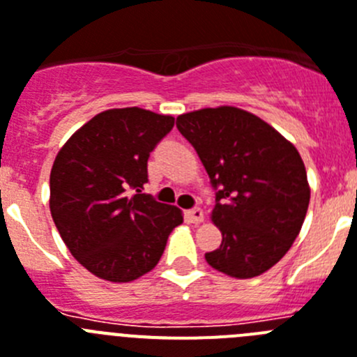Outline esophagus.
Returning <instances> with one entry per match:
<instances>
[{
	"instance_id": "1",
	"label": "esophagus",
	"mask_w": 357,
	"mask_h": 357,
	"mask_svg": "<svg viewBox=\"0 0 357 357\" xmlns=\"http://www.w3.org/2000/svg\"><path fill=\"white\" fill-rule=\"evenodd\" d=\"M185 215H187L188 221L194 222V225H201V222H203V219H204V213H203V210H201V208L188 210Z\"/></svg>"
}]
</instances>
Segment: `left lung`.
Segmentation results:
<instances>
[{
    "label": "left lung",
    "instance_id": "8db88e82",
    "mask_svg": "<svg viewBox=\"0 0 357 357\" xmlns=\"http://www.w3.org/2000/svg\"><path fill=\"white\" fill-rule=\"evenodd\" d=\"M176 126L217 188L212 222L222 243L204 259L228 277H259L302 230L311 199L302 156L275 127L234 105L179 114Z\"/></svg>",
    "mask_w": 357,
    "mask_h": 357
}]
</instances>
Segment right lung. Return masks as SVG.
Segmentation results:
<instances>
[{
  "instance_id": "1",
  "label": "right lung",
  "mask_w": 357,
  "mask_h": 357,
  "mask_svg": "<svg viewBox=\"0 0 357 357\" xmlns=\"http://www.w3.org/2000/svg\"><path fill=\"white\" fill-rule=\"evenodd\" d=\"M174 116L107 109L77 129L50 172V212L77 262L107 282H132L163 255L178 206L142 194L149 154Z\"/></svg>"
}]
</instances>
